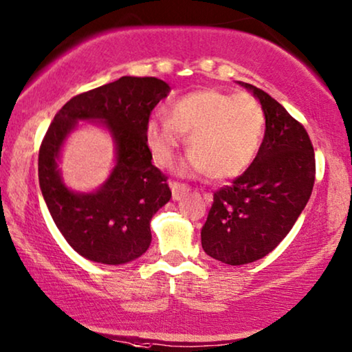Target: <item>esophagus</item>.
<instances>
[{
  "mask_svg": "<svg viewBox=\"0 0 352 352\" xmlns=\"http://www.w3.org/2000/svg\"><path fill=\"white\" fill-rule=\"evenodd\" d=\"M170 187H171L173 200H176V201L181 200V198L188 192V187L184 186V184H179V182H171Z\"/></svg>",
  "mask_w": 352,
  "mask_h": 352,
  "instance_id": "34e87169",
  "label": "esophagus"
}]
</instances>
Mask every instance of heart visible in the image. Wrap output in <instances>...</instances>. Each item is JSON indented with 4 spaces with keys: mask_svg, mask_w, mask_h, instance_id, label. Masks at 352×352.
<instances>
[{
    "mask_svg": "<svg viewBox=\"0 0 352 352\" xmlns=\"http://www.w3.org/2000/svg\"><path fill=\"white\" fill-rule=\"evenodd\" d=\"M166 113L168 119L147 120L146 142L152 159L168 166L187 136L190 155L182 175L233 179L251 166L262 146L265 114L252 95L195 90L171 103Z\"/></svg>",
    "mask_w": 352,
    "mask_h": 352,
    "instance_id": "1",
    "label": "heart"
}]
</instances>
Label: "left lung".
I'll list each match as a JSON object with an SVG mask.
<instances>
[{"instance_id": "1", "label": "left lung", "mask_w": 352, "mask_h": 352, "mask_svg": "<svg viewBox=\"0 0 352 352\" xmlns=\"http://www.w3.org/2000/svg\"><path fill=\"white\" fill-rule=\"evenodd\" d=\"M236 84L261 103L265 136L251 166L214 193L201 228L203 251L227 265L256 262L286 238L311 197L316 175L303 125L263 90Z\"/></svg>"}]
</instances>
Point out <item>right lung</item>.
Masks as SVG:
<instances>
[{"instance_id": "right-lung-1", "label": "right lung", "mask_w": 352, "mask_h": 352, "mask_svg": "<svg viewBox=\"0 0 352 352\" xmlns=\"http://www.w3.org/2000/svg\"><path fill=\"white\" fill-rule=\"evenodd\" d=\"M157 78H124L71 98L50 124L39 149L38 176L55 226L91 262L122 265L151 246V221L171 198L146 142L151 111L170 94ZM79 121L96 123L115 142V166L91 192L73 191L58 168L64 142Z\"/></svg>"}]
</instances>
